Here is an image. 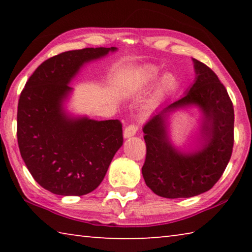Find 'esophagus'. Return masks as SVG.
I'll return each instance as SVG.
<instances>
[{
    "label": "esophagus",
    "mask_w": 252,
    "mask_h": 252,
    "mask_svg": "<svg viewBox=\"0 0 252 252\" xmlns=\"http://www.w3.org/2000/svg\"><path fill=\"white\" fill-rule=\"evenodd\" d=\"M136 129H138V126L135 125H130L126 126L125 131H123V135H125V138H131V136H133L136 133Z\"/></svg>",
    "instance_id": "obj_1"
}]
</instances>
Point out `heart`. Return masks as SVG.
Returning a JSON list of instances; mask_svg holds the SVG:
<instances>
[{
  "instance_id": "1",
  "label": "heart",
  "mask_w": 252,
  "mask_h": 252,
  "mask_svg": "<svg viewBox=\"0 0 252 252\" xmlns=\"http://www.w3.org/2000/svg\"><path fill=\"white\" fill-rule=\"evenodd\" d=\"M158 74H159V70L157 69L155 66H150L143 72V73L138 76V78L130 81L129 83V91L130 92H135L140 90V89L146 87L149 83H151L153 80H155ZM177 84V79L176 76L171 73H167L162 76V80L159 85V89H158L157 95L161 96L164 93H167L169 91H171L174 89Z\"/></svg>"
}]
</instances>
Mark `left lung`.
Returning a JSON list of instances; mask_svg holds the SVG:
<instances>
[{
  "label": "left lung",
  "mask_w": 252,
  "mask_h": 252,
  "mask_svg": "<svg viewBox=\"0 0 252 252\" xmlns=\"http://www.w3.org/2000/svg\"><path fill=\"white\" fill-rule=\"evenodd\" d=\"M195 81L181 99L155 114L143 126L147 146L142 176L146 185L163 198H190L216 185L227 168L233 148L234 112L231 99L218 76L193 59ZM197 105L204 113L203 146L191 154L178 152L166 133L169 112Z\"/></svg>",
  "instance_id": "8db88e82"
}]
</instances>
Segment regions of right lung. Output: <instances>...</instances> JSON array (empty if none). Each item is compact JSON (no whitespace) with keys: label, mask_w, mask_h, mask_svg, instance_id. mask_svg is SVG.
Wrapping results in <instances>:
<instances>
[{"label":"right lung","mask_w":252,"mask_h":252,"mask_svg":"<svg viewBox=\"0 0 252 252\" xmlns=\"http://www.w3.org/2000/svg\"><path fill=\"white\" fill-rule=\"evenodd\" d=\"M117 48L66 51L42 63L30 76L18 105V143L30 173L60 195H83L104 179L123 143L119 120L70 118L62 103L84 63Z\"/></svg>","instance_id":"add662e5"}]
</instances>
